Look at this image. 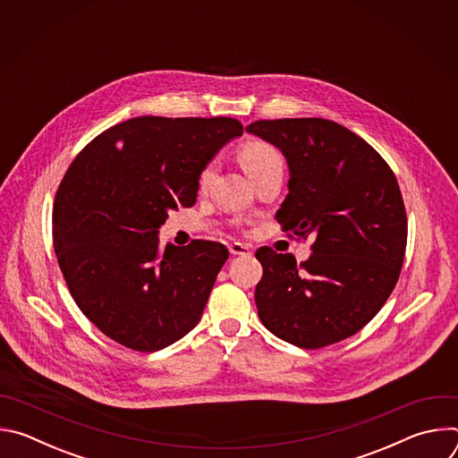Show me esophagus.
Wrapping results in <instances>:
<instances>
[{"label": "esophagus", "instance_id": "esophagus-1", "mask_svg": "<svg viewBox=\"0 0 458 458\" xmlns=\"http://www.w3.org/2000/svg\"><path fill=\"white\" fill-rule=\"evenodd\" d=\"M230 253L232 255H250L251 253V246L244 244V242H232L230 244Z\"/></svg>", "mask_w": 458, "mask_h": 458}]
</instances>
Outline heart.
Listing matches in <instances>:
<instances>
[{
    "label": "heart",
    "mask_w": 458,
    "mask_h": 458,
    "mask_svg": "<svg viewBox=\"0 0 458 458\" xmlns=\"http://www.w3.org/2000/svg\"><path fill=\"white\" fill-rule=\"evenodd\" d=\"M239 161L251 179L276 168V166H283L281 152L274 145H270L267 141H259V140L246 141L239 148ZM216 170H217V161H210L199 175V184L207 186L214 179Z\"/></svg>",
    "instance_id": "obj_1"
}]
</instances>
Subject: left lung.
Instances as JSON below:
<instances>
[{"mask_svg": "<svg viewBox=\"0 0 458 458\" xmlns=\"http://www.w3.org/2000/svg\"><path fill=\"white\" fill-rule=\"evenodd\" d=\"M246 132L286 157L288 195L276 219L284 232L313 237L301 265L268 246L255 251L260 322L306 350L355 335L394 292L404 263L408 219L395 174L335 121L263 119Z\"/></svg>", "mask_w": 458, "mask_h": 458, "instance_id": "1", "label": "left lung"}]
</instances>
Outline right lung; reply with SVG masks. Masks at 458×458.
<instances>
[{
	"mask_svg": "<svg viewBox=\"0 0 458 458\" xmlns=\"http://www.w3.org/2000/svg\"><path fill=\"white\" fill-rule=\"evenodd\" d=\"M239 136L232 117H134L64 174L54 251L76 304L112 341L157 352L199 322L228 250L199 239L161 248L157 235L170 210L195 205L203 168Z\"/></svg>",
	"mask_w": 458,
	"mask_h": 458,
	"instance_id": "1",
	"label": "right lung"
}]
</instances>
